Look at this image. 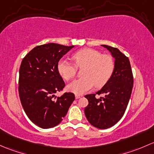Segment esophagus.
Masks as SVG:
<instances>
[{"instance_id": "esophagus-1", "label": "esophagus", "mask_w": 154, "mask_h": 154, "mask_svg": "<svg viewBox=\"0 0 154 154\" xmlns=\"http://www.w3.org/2000/svg\"><path fill=\"white\" fill-rule=\"evenodd\" d=\"M82 95H75V99H79V98H81V97H82Z\"/></svg>"}]
</instances>
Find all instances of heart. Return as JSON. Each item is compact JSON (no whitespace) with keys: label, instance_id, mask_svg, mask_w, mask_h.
<instances>
[{"label":"heart","instance_id":"b5f03b06","mask_svg":"<svg viewBox=\"0 0 154 154\" xmlns=\"http://www.w3.org/2000/svg\"><path fill=\"white\" fill-rule=\"evenodd\" d=\"M72 59L78 67H83V78L73 81L67 85V90L77 95H82L92 90L94 85L101 87L111 77L114 69V61L111 55H102L94 49L86 48L78 51L72 55ZM58 72L66 81L75 77L76 67L72 63L61 59L57 65Z\"/></svg>","mask_w":154,"mask_h":154}]
</instances>
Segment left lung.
I'll return each mask as SVG.
<instances>
[{
    "mask_svg": "<svg viewBox=\"0 0 154 154\" xmlns=\"http://www.w3.org/2000/svg\"><path fill=\"white\" fill-rule=\"evenodd\" d=\"M107 48L115 58L114 69L111 77L96 94H103L96 98L95 94L85 96L88 105L85 108L87 119L93 126L107 129L116 124L124 115L134 86L132 69L128 58L119 49L107 45Z\"/></svg>",
    "mask_w": 154,
    "mask_h": 154,
    "instance_id": "8db88e82",
    "label": "left lung"
}]
</instances>
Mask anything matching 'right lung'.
I'll return each instance as SVG.
<instances>
[{
    "label": "right lung",
    "instance_id": "add662e5",
    "mask_svg": "<svg viewBox=\"0 0 154 154\" xmlns=\"http://www.w3.org/2000/svg\"><path fill=\"white\" fill-rule=\"evenodd\" d=\"M74 46L50 43L33 48L22 60L19 69L18 92L28 118L44 129L61 123L75 100L72 93L56 98L65 86L58 72L59 60Z\"/></svg>",
    "mask_w": 154,
    "mask_h": 154
}]
</instances>
